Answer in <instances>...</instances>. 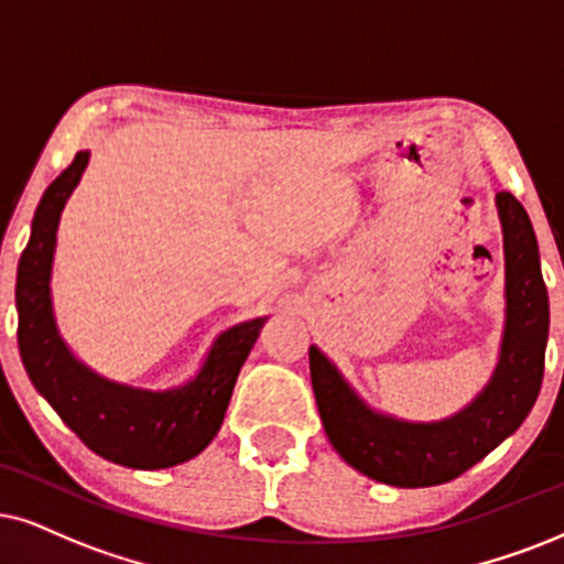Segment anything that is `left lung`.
Wrapping results in <instances>:
<instances>
[{"mask_svg": "<svg viewBox=\"0 0 564 564\" xmlns=\"http://www.w3.org/2000/svg\"><path fill=\"white\" fill-rule=\"evenodd\" d=\"M505 249V327L489 382L453 416L405 422L365 403L340 369L310 346L312 390L335 453L369 479L416 489L458 479L525 422L541 390L549 296L531 218L510 192H497Z\"/></svg>", "mask_w": 564, "mask_h": 564, "instance_id": "8db88e82", "label": "left lung"}]
</instances>
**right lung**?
<instances>
[{"label": "right lung", "mask_w": 564, "mask_h": 564, "mask_svg": "<svg viewBox=\"0 0 564 564\" xmlns=\"http://www.w3.org/2000/svg\"><path fill=\"white\" fill-rule=\"evenodd\" d=\"M90 153L48 184L18 265V346L33 388L93 453L127 468H171L210 445L229 409L239 369L268 317H254L216 335L192 380L145 390L109 380L77 359L54 317L52 270L56 231L69 195L80 184Z\"/></svg>", "instance_id": "right-lung-1"}]
</instances>
